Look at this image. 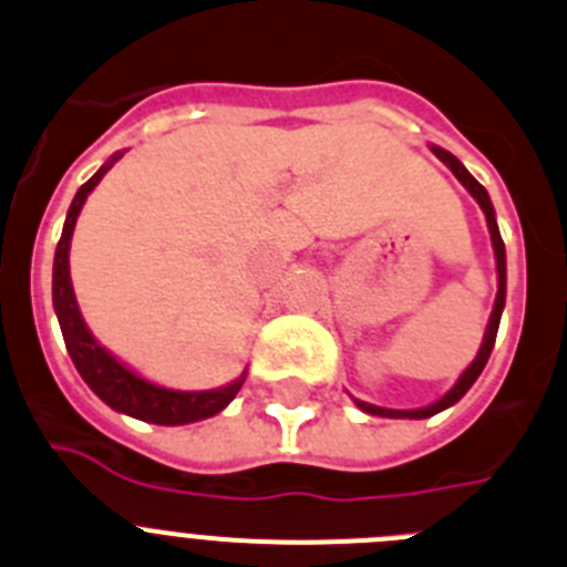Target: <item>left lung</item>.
Masks as SVG:
<instances>
[{"label": "left lung", "instance_id": "obj_1", "mask_svg": "<svg viewBox=\"0 0 567 567\" xmlns=\"http://www.w3.org/2000/svg\"><path fill=\"white\" fill-rule=\"evenodd\" d=\"M433 153H436L439 158H442L447 167L453 171V176L458 178V182L464 184V187L470 189V195H473L475 200H478V206L484 209L486 215V226H489V235H492V248H495V262H498V296H495V308H492V316H489V327H486L484 332V343H481L478 355H475V361L470 363L467 369H464L462 378L456 380V385H453L447 394L439 400V403L427 405V409H416V411H394V409H380V405H369L363 403V400H355L358 409H363L367 414H374V416H391V420H425V416H433L439 414V411L451 409L453 403H458L464 394L470 391V385L478 380V374L484 372L486 361H489L492 355V347H495V336H498V324H501V313H504V301H506V248H504V240H501V231H498V224H495V209H492V200L489 195H486V189L481 187L478 182H475L473 176H470L467 171H464V164L458 162L453 153L442 151V147H433Z\"/></svg>", "mask_w": 567, "mask_h": 567}]
</instances>
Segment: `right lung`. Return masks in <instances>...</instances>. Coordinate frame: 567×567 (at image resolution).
I'll list each match as a JSON object with an SVG mask.
<instances>
[{
  "label": "right lung",
  "instance_id": "obj_1",
  "mask_svg": "<svg viewBox=\"0 0 567 567\" xmlns=\"http://www.w3.org/2000/svg\"><path fill=\"white\" fill-rule=\"evenodd\" d=\"M116 162V158H114ZM109 164L100 167L81 189H78L75 200L66 212V224H63V235L55 248V266H52V305H55L58 324H61L63 341H66L69 358L86 380L89 389L111 405L120 414L136 416L142 422H156V425H187V422L206 420V416L218 414L226 405L235 400L240 391L243 378L235 383L224 385V389L212 391H171L162 385H153L125 369L123 363L111 358L103 347L92 338V332L83 324V316L78 310L75 290H72V279H69V243H72V231H75V220L83 209V200L100 184L105 176Z\"/></svg>",
  "mask_w": 567,
  "mask_h": 567
}]
</instances>
